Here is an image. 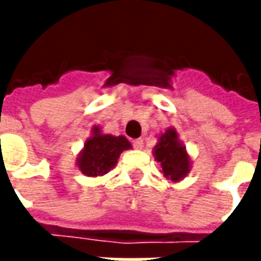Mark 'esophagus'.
I'll return each mask as SVG.
<instances>
[{"mask_svg": "<svg viewBox=\"0 0 261 261\" xmlns=\"http://www.w3.org/2000/svg\"><path fill=\"white\" fill-rule=\"evenodd\" d=\"M133 145H134L136 149H142V147H144V141H142V138H137V140H134V141H133Z\"/></svg>", "mask_w": 261, "mask_h": 261, "instance_id": "obj_1", "label": "esophagus"}]
</instances>
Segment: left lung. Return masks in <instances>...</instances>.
<instances>
[{"instance_id":"8db88e82","label":"left lung","mask_w":261,"mask_h":261,"mask_svg":"<svg viewBox=\"0 0 261 261\" xmlns=\"http://www.w3.org/2000/svg\"><path fill=\"white\" fill-rule=\"evenodd\" d=\"M155 161L161 164V173L168 180L177 183L183 180L192 169V158L186 145L179 140L176 128L169 127L158 137V142L152 149Z\"/></svg>"}]
</instances>
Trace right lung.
I'll use <instances>...</instances> for the list:
<instances>
[{
    "mask_svg": "<svg viewBox=\"0 0 261 261\" xmlns=\"http://www.w3.org/2000/svg\"><path fill=\"white\" fill-rule=\"evenodd\" d=\"M127 149H131V142L124 136L105 134L99 125H93L91 137L76 156V166L88 177L103 176L113 169L120 153Z\"/></svg>",
    "mask_w": 261,
    "mask_h": 261,
    "instance_id": "add662e5",
    "label": "right lung"
}]
</instances>
